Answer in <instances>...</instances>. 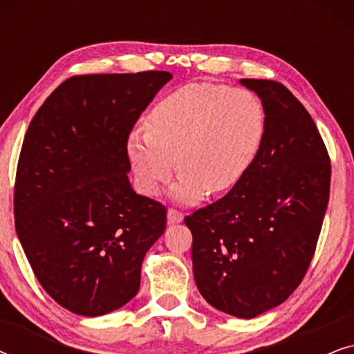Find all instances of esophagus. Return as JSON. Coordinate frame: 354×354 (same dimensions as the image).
Here are the masks:
<instances>
[{"instance_id": "esophagus-1", "label": "esophagus", "mask_w": 354, "mask_h": 354, "mask_svg": "<svg viewBox=\"0 0 354 354\" xmlns=\"http://www.w3.org/2000/svg\"><path fill=\"white\" fill-rule=\"evenodd\" d=\"M167 219H169V222H172V224H177V222H182L183 214L180 211H177V209H174V207H171V209L167 211Z\"/></svg>"}]
</instances>
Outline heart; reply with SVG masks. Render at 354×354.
Here are the masks:
<instances>
[{
  "instance_id": "heart-1",
  "label": "heart",
  "mask_w": 354,
  "mask_h": 354,
  "mask_svg": "<svg viewBox=\"0 0 354 354\" xmlns=\"http://www.w3.org/2000/svg\"><path fill=\"white\" fill-rule=\"evenodd\" d=\"M266 132V113L248 90L190 84L159 100L145 132L130 133L127 149L142 192L156 195L176 171L178 201H196L234 188L253 164Z\"/></svg>"
}]
</instances>
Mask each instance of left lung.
Here are the masks:
<instances>
[{"mask_svg": "<svg viewBox=\"0 0 354 354\" xmlns=\"http://www.w3.org/2000/svg\"><path fill=\"white\" fill-rule=\"evenodd\" d=\"M266 132L243 178L185 217L196 287L211 306L251 319L282 304L306 274L330 195V158L304 106L274 80L241 79Z\"/></svg>", "mask_w": 354, "mask_h": 354, "instance_id": "obj_1", "label": "left lung"}]
</instances>
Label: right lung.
<instances>
[{"instance_id": "add662e5", "label": "right lung", "mask_w": 354, "mask_h": 354, "mask_svg": "<svg viewBox=\"0 0 354 354\" xmlns=\"http://www.w3.org/2000/svg\"><path fill=\"white\" fill-rule=\"evenodd\" d=\"M171 72L67 79L28 125L14 187L16 232L33 274L62 308L103 316L140 288L167 209L137 195L129 135Z\"/></svg>"}]
</instances>
